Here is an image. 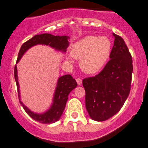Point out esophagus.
<instances>
[{
  "label": "esophagus",
  "mask_w": 148,
  "mask_h": 148,
  "mask_svg": "<svg viewBox=\"0 0 148 148\" xmlns=\"http://www.w3.org/2000/svg\"><path fill=\"white\" fill-rule=\"evenodd\" d=\"M76 81H77V84H78L79 86H80V85H82V80L80 79H79V78H77V79H76Z\"/></svg>",
  "instance_id": "esophagus-1"
}]
</instances>
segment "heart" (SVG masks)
<instances>
[{
	"label": "heart",
	"mask_w": 148,
	"mask_h": 148,
	"mask_svg": "<svg viewBox=\"0 0 148 148\" xmlns=\"http://www.w3.org/2000/svg\"><path fill=\"white\" fill-rule=\"evenodd\" d=\"M111 49V41L107 37L89 36L76 42L71 53L75 59H81L80 66L84 72L95 74L107 63Z\"/></svg>",
	"instance_id": "1"
}]
</instances>
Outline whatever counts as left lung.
Wrapping results in <instances>:
<instances>
[{
    "mask_svg": "<svg viewBox=\"0 0 148 148\" xmlns=\"http://www.w3.org/2000/svg\"><path fill=\"white\" fill-rule=\"evenodd\" d=\"M112 35L114 41L110 60L99 74L82 81L86 109L91 119L98 122L117 114L130 92L132 56L122 37Z\"/></svg>",
    "mask_w": 148,
    "mask_h": 148,
    "instance_id": "1",
    "label": "left lung"
}]
</instances>
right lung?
<instances>
[{"label":"right lung","instance_id":"add662e5","mask_svg":"<svg viewBox=\"0 0 148 148\" xmlns=\"http://www.w3.org/2000/svg\"><path fill=\"white\" fill-rule=\"evenodd\" d=\"M69 39V37L67 36H59L51 35L50 34H42L34 36L31 39L28 40L21 46L18 52V55L16 64L18 63L20 59H21L22 56L28 49L36 45H38V44L49 46L56 50L64 53L66 51V49L69 45V42L68 41ZM14 77L16 82V86H17L19 102L21 106L31 118L43 124L54 123L55 122L60 119L63 114L64 110L69 95L77 86L76 80L73 79V77L70 74H66V75L59 77L58 79L57 84H56L54 95H53V102H52L50 108L45 112L38 114V113H35L30 110L21 101L20 89H19V84L18 81V71L16 65L15 66L14 69Z\"/></svg>","mask_w":148,"mask_h":148}]
</instances>
